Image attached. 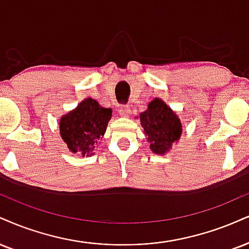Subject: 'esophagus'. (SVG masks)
Returning <instances> with one entry per match:
<instances>
[{"label": "esophagus", "instance_id": "1", "mask_svg": "<svg viewBox=\"0 0 249 249\" xmlns=\"http://www.w3.org/2000/svg\"><path fill=\"white\" fill-rule=\"evenodd\" d=\"M130 113H131V111L127 107H122L121 109H119V116L128 117L130 116Z\"/></svg>", "mask_w": 249, "mask_h": 249}]
</instances>
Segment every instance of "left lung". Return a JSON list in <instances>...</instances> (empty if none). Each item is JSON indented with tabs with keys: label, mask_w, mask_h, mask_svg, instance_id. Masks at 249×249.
<instances>
[{
	"label": "left lung",
	"mask_w": 249,
	"mask_h": 249,
	"mask_svg": "<svg viewBox=\"0 0 249 249\" xmlns=\"http://www.w3.org/2000/svg\"><path fill=\"white\" fill-rule=\"evenodd\" d=\"M140 123L147 137L149 148L155 154H166L181 137V123L157 102L149 103L148 109L142 112Z\"/></svg>",
	"instance_id": "left-lung-1"
}]
</instances>
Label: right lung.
I'll list each match as a JSON object with an SVG mask.
<instances>
[{
    "label": "right lung",
    "mask_w": 249,
    "mask_h": 249,
    "mask_svg": "<svg viewBox=\"0 0 249 249\" xmlns=\"http://www.w3.org/2000/svg\"><path fill=\"white\" fill-rule=\"evenodd\" d=\"M111 115V110L101 107L98 104L87 106L80 113L71 117L62 128V140L71 152H80L82 157H89L106 133Z\"/></svg>",
    "instance_id": "right-lung-1"
}]
</instances>
